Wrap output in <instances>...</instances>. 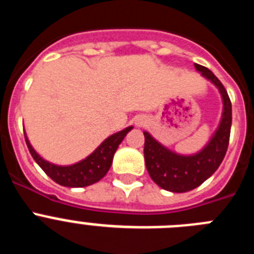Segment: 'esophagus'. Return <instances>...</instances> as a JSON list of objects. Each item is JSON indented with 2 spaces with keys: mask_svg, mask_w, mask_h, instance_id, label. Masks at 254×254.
Here are the masks:
<instances>
[{
  "mask_svg": "<svg viewBox=\"0 0 254 254\" xmlns=\"http://www.w3.org/2000/svg\"><path fill=\"white\" fill-rule=\"evenodd\" d=\"M141 123H142V122H140V121H138V122H137V126H140Z\"/></svg>",
  "mask_w": 254,
  "mask_h": 254,
  "instance_id": "34e87169",
  "label": "esophagus"
}]
</instances>
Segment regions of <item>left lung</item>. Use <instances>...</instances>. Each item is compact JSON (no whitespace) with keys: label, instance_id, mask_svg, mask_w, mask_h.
<instances>
[{"label":"left lung","instance_id":"left-lung-1","mask_svg":"<svg viewBox=\"0 0 254 254\" xmlns=\"http://www.w3.org/2000/svg\"><path fill=\"white\" fill-rule=\"evenodd\" d=\"M194 67L197 71L202 73V76L216 85L223 96L224 103L223 118L219 128L205 149L190 156L178 155L164 147L161 143L151 137L150 133L143 132V154L150 177L159 187L177 193L194 190L216 172L228 150L232 128V102L229 99L224 85L208 68L197 64Z\"/></svg>","mask_w":254,"mask_h":254}]
</instances>
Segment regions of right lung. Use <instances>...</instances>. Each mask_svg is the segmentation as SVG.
Masks as SVG:
<instances>
[{
    "label": "right lung",
    "instance_id": "add662e5",
    "mask_svg": "<svg viewBox=\"0 0 254 254\" xmlns=\"http://www.w3.org/2000/svg\"><path fill=\"white\" fill-rule=\"evenodd\" d=\"M131 129L132 127H127L123 131L109 136L107 140L103 141L102 145L93 154L89 155L84 160L69 165V167H58V165L43 160L31 147L26 134L25 141L33 159L44 170L47 176L53 179L56 183L64 186V187H86V186L99 182L107 174L112 165V161H113L114 152L117 151L126 134Z\"/></svg>",
    "mask_w": 254,
    "mask_h": 254
}]
</instances>
